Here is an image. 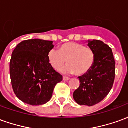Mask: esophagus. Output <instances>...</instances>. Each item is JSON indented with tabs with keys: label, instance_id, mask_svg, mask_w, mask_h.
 Segmentation results:
<instances>
[{
	"label": "esophagus",
	"instance_id": "obj_1",
	"mask_svg": "<svg viewBox=\"0 0 128 128\" xmlns=\"http://www.w3.org/2000/svg\"><path fill=\"white\" fill-rule=\"evenodd\" d=\"M63 80H64V81H67V80H70V78H68V77H66V76H64V77H63Z\"/></svg>",
	"mask_w": 128,
	"mask_h": 128
}]
</instances>
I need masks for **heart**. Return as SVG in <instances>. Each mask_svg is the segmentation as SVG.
<instances>
[{"label":"heart","mask_w":128,"mask_h":128,"mask_svg":"<svg viewBox=\"0 0 128 128\" xmlns=\"http://www.w3.org/2000/svg\"><path fill=\"white\" fill-rule=\"evenodd\" d=\"M94 53L91 48L78 42H67L62 44L59 50L51 49L48 53V60L54 69L58 70L67 62L63 72L83 75L88 72L94 62Z\"/></svg>","instance_id":"1"}]
</instances>
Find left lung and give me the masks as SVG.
Segmentation results:
<instances>
[{
  "instance_id": "8db88e82",
  "label": "left lung",
  "mask_w": 128,
  "mask_h": 128,
  "mask_svg": "<svg viewBox=\"0 0 128 128\" xmlns=\"http://www.w3.org/2000/svg\"><path fill=\"white\" fill-rule=\"evenodd\" d=\"M88 42L94 53V64L86 74L78 78L80 85L73 92V98L78 104L92 106L102 102L112 88L115 61L108 45L96 40Z\"/></svg>"
}]
</instances>
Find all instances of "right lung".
<instances>
[{"mask_svg": "<svg viewBox=\"0 0 128 128\" xmlns=\"http://www.w3.org/2000/svg\"><path fill=\"white\" fill-rule=\"evenodd\" d=\"M54 47L52 41L24 40L12 52L10 64L11 82L18 99L32 106H40L51 98L62 75L56 72L48 60Z\"/></svg>", "mask_w": 128, "mask_h": 128, "instance_id": "right-lung-1", "label": "right lung"}]
</instances>
